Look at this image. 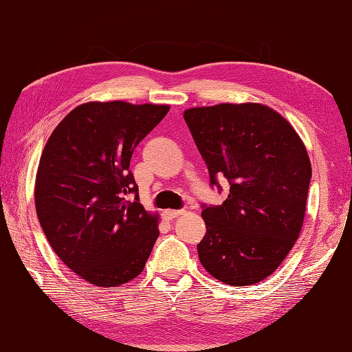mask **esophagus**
<instances>
[{
	"label": "esophagus",
	"mask_w": 352,
	"mask_h": 352,
	"mask_svg": "<svg viewBox=\"0 0 352 352\" xmlns=\"http://www.w3.org/2000/svg\"><path fill=\"white\" fill-rule=\"evenodd\" d=\"M183 210H164V217H166L168 219H174V218H178L180 215H183Z\"/></svg>",
	"instance_id": "esophagus-1"
}]
</instances>
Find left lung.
<instances>
[{"instance_id":"8db88e82","label":"left lung","mask_w":352,"mask_h":352,"mask_svg":"<svg viewBox=\"0 0 352 352\" xmlns=\"http://www.w3.org/2000/svg\"><path fill=\"white\" fill-rule=\"evenodd\" d=\"M210 183L226 177V201L206 208L199 263L219 282L258 284L299 238L311 163L292 123L263 103H218L183 113Z\"/></svg>"}]
</instances>
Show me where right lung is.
Here are the masks:
<instances>
[{
  "label": "right lung",
  "instance_id": "add662e5",
  "mask_svg": "<svg viewBox=\"0 0 352 352\" xmlns=\"http://www.w3.org/2000/svg\"><path fill=\"white\" fill-rule=\"evenodd\" d=\"M168 111L154 103L87 102L45 143L34 182L38 219L62 263L96 287L139 276L160 233L157 213L139 203L129 160Z\"/></svg>",
  "mask_w": 352,
  "mask_h": 352
}]
</instances>
